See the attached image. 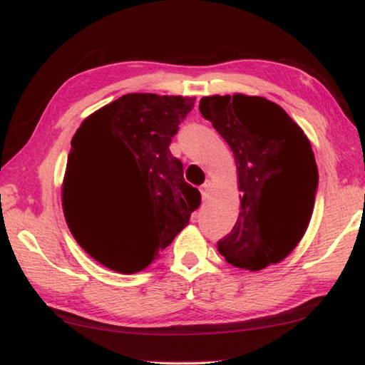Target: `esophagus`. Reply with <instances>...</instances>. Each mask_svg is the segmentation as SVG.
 I'll return each mask as SVG.
<instances>
[{
  "mask_svg": "<svg viewBox=\"0 0 365 365\" xmlns=\"http://www.w3.org/2000/svg\"><path fill=\"white\" fill-rule=\"evenodd\" d=\"M209 191H211V182L206 181V182H204L202 186H201V196H202V199H207Z\"/></svg>",
  "mask_w": 365,
  "mask_h": 365,
  "instance_id": "1",
  "label": "esophagus"
}]
</instances>
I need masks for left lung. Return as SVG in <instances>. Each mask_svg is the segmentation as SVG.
Returning <instances> with one entry per match:
<instances>
[{"label":"left lung","instance_id":"left-lung-1","mask_svg":"<svg viewBox=\"0 0 365 365\" xmlns=\"http://www.w3.org/2000/svg\"><path fill=\"white\" fill-rule=\"evenodd\" d=\"M199 111L231 148L242 192L237 222L217 251L247 271L282 261L302 239L316 201L319 173L307 136L266 98L207 96Z\"/></svg>","mask_w":365,"mask_h":365}]
</instances>
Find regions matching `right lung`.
<instances>
[{"instance_id": "right-lung-1", "label": "right lung", "mask_w": 365, "mask_h": 365, "mask_svg": "<svg viewBox=\"0 0 365 365\" xmlns=\"http://www.w3.org/2000/svg\"><path fill=\"white\" fill-rule=\"evenodd\" d=\"M194 98L124 94L98 109L73 136L63 182V211L76 242L99 264L133 274L148 267L159 251L187 226L201 192L184 181L182 163L169 151ZM133 163L150 197V221L133 238L109 233L83 204V186L94 173Z\"/></svg>"}]
</instances>
